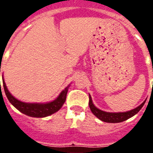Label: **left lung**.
I'll return each instance as SVG.
<instances>
[{
    "label": "left lung",
    "instance_id": "left-lung-1",
    "mask_svg": "<svg viewBox=\"0 0 153 153\" xmlns=\"http://www.w3.org/2000/svg\"><path fill=\"white\" fill-rule=\"evenodd\" d=\"M145 101L143 102L142 104L140 105L139 106L135 108V109H132L130 111L124 112V113H109V112L102 111V110L94 106V105L92 102L91 95H90L89 96V106L91 108V112L98 119H100L101 121L108 122V123H119V122H122V121H126L127 119L130 118L133 116H134L135 114H137L138 112L140 110V109L142 108L143 105H145Z\"/></svg>",
    "mask_w": 153,
    "mask_h": 153
}]
</instances>
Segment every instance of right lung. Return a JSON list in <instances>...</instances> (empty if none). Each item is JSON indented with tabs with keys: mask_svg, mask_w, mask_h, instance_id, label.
I'll return each instance as SVG.
<instances>
[{
	"mask_svg": "<svg viewBox=\"0 0 153 153\" xmlns=\"http://www.w3.org/2000/svg\"><path fill=\"white\" fill-rule=\"evenodd\" d=\"M3 86L6 96H7L8 101L11 102V104L21 113L26 114L27 116L33 117H48L55 112H57L62 106V105L64 104L66 98H67L68 88H69V86H67L60 93L59 97L53 102L40 104V103H25V102L17 100L9 93V91L6 87L4 79Z\"/></svg>",
	"mask_w": 153,
	"mask_h": 153,
	"instance_id": "1",
	"label": "right lung"
}]
</instances>
